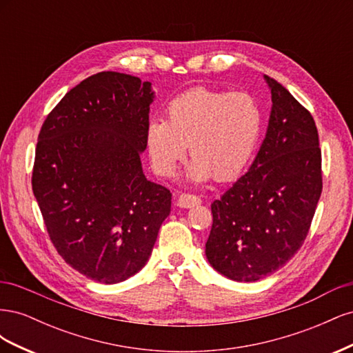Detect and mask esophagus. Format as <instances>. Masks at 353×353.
Returning a JSON list of instances; mask_svg holds the SVG:
<instances>
[{"mask_svg": "<svg viewBox=\"0 0 353 353\" xmlns=\"http://www.w3.org/2000/svg\"><path fill=\"white\" fill-rule=\"evenodd\" d=\"M200 199L194 194H181L176 200V206L183 208V209H190V208H194V206H199L200 205Z\"/></svg>", "mask_w": 353, "mask_h": 353, "instance_id": "esophagus-1", "label": "esophagus"}]
</instances>
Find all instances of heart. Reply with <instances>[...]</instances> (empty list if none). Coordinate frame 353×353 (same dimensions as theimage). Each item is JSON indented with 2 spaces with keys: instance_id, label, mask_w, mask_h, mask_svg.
I'll return each mask as SVG.
<instances>
[{
  "instance_id": "b5f03b06",
  "label": "heart",
  "mask_w": 353,
  "mask_h": 353,
  "mask_svg": "<svg viewBox=\"0 0 353 353\" xmlns=\"http://www.w3.org/2000/svg\"><path fill=\"white\" fill-rule=\"evenodd\" d=\"M262 130L263 113L253 95L199 87L169 103L166 121L148 123L145 145L159 175H174L190 145V183L231 181L249 166Z\"/></svg>"
}]
</instances>
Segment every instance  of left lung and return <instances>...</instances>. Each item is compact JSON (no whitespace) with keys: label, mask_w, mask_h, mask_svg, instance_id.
Returning <instances> with one entry per match:
<instances>
[{"label":"left lung","mask_w":353,"mask_h":353,"mask_svg":"<svg viewBox=\"0 0 353 353\" xmlns=\"http://www.w3.org/2000/svg\"><path fill=\"white\" fill-rule=\"evenodd\" d=\"M272 108L258 154L212 203V268L234 281L271 275L301 249L323 190L318 131L303 105L263 74Z\"/></svg>","instance_id":"obj_1"}]
</instances>
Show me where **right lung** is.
<instances>
[{"label": "right lung", "instance_id": "right-lung-1", "mask_svg": "<svg viewBox=\"0 0 353 353\" xmlns=\"http://www.w3.org/2000/svg\"><path fill=\"white\" fill-rule=\"evenodd\" d=\"M152 82L100 72L60 100L41 128L32 190L63 259L116 284L150 258L172 193L147 179L141 154Z\"/></svg>", "mask_w": 353, "mask_h": 353}]
</instances>
